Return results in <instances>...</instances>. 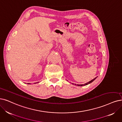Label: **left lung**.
<instances>
[{"label": "left lung", "mask_w": 122, "mask_h": 122, "mask_svg": "<svg viewBox=\"0 0 122 122\" xmlns=\"http://www.w3.org/2000/svg\"><path fill=\"white\" fill-rule=\"evenodd\" d=\"M97 77H96L95 78H94V79H92V80H91V81L86 82V84H83V85H77V86H86V85H88V84H91V82H92L94 80H95V79H96ZM75 85H76L75 84Z\"/></svg>", "instance_id": "obj_1"}]
</instances>
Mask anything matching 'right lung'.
<instances>
[{
  "label": "right lung",
  "instance_id": "obj_1",
  "mask_svg": "<svg viewBox=\"0 0 122 122\" xmlns=\"http://www.w3.org/2000/svg\"><path fill=\"white\" fill-rule=\"evenodd\" d=\"M36 83H37V82H36ZM34 84H36V83H34ZM27 84H31L30 83H27Z\"/></svg>",
  "mask_w": 122,
  "mask_h": 122
}]
</instances>
